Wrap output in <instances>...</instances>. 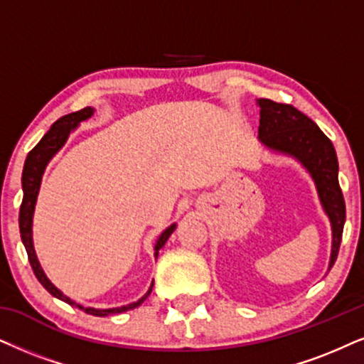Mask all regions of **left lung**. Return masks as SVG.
<instances>
[{
    "instance_id": "1",
    "label": "left lung",
    "mask_w": 364,
    "mask_h": 364,
    "mask_svg": "<svg viewBox=\"0 0 364 364\" xmlns=\"http://www.w3.org/2000/svg\"><path fill=\"white\" fill-rule=\"evenodd\" d=\"M259 137L267 148L291 154L304 164L314 178L321 203L333 227V252L329 269L338 259L343 228L346 222V205L338 179V158L333 142L317 124L291 104H279L259 99Z\"/></svg>"
}]
</instances>
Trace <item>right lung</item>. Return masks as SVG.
<instances>
[{
    "label": "right lung",
    "instance_id": "1",
    "mask_svg": "<svg viewBox=\"0 0 364 364\" xmlns=\"http://www.w3.org/2000/svg\"><path fill=\"white\" fill-rule=\"evenodd\" d=\"M92 112H94V110H92L90 107H85L82 110H77V112L67 114V116L60 117L58 121L53 122V126L48 129L47 134L41 137V141L38 142V144H36L35 148L30 151L28 156H26L25 168H23V174H21L23 201H21V206H20V233H21L23 245H25L26 254H28L30 265H31V269H33V274L36 275V279H38V282L43 285V287L47 289V291L52 294L53 297L60 299V301L67 302V304H70V306L79 307L80 311L87 312V314L104 317V316H110V314H119V312H126L129 309H134V307L141 306L142 302L148 299V296L151 294V289H153V285H151V289L144 297H141L139 301L132 302V304H129V306L116 307V309H94V307H84V306L77 304V302L70 301V299H68L67 296H63V294L60 292L58 289L55 287V285L47 279V275H45L43 270H41L38 260H36L33 240H31V220H33L36 195H38L40 183H41V174H43V171H45V166H47L48 161L53 158V154L57 153V151L62 148L63 144H65L67 137H68V134H70L72 129L75 127L80 121H85V119H89L92 116ZM174 227H176V225H171V227L166 228L163 233H161V237L158 238V242H156V247H154L156 257H158L159 248L164 247V243H166L169 235L173 233Z\"/></svg>",
    "mask_w": 364,
    "mask_h": 364
}]
</instances>
